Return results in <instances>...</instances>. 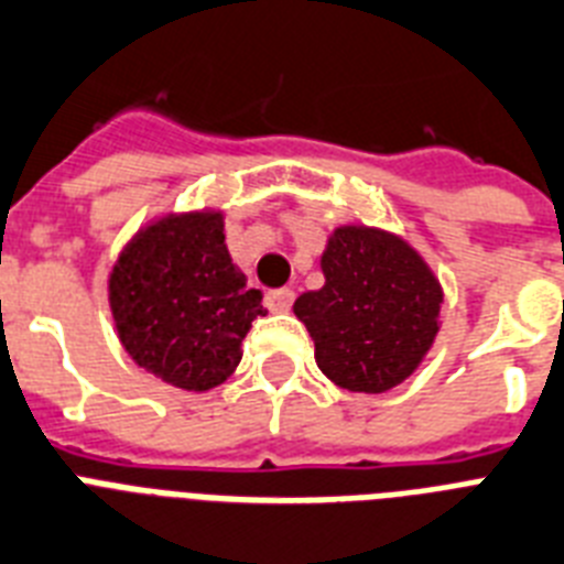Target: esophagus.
Returning a JSON list of instances; mask_svg holds the SVG:
<instances>
[{
  "mask_svg": "<svg viewBox=\"0 0 564 564\" xmlns=\"http://www.w3.org/2000/svg\"><path fill=\"white\" fill-rule=\"evenodd\" d=\"M292 301H295V292H292V290L267 292V306L272 310V313H290Z\"/></svg>",
  "mask_w": 564,
  "mask_h": 564,
  "instance_id": "1",
  "label": "esophagus"
}]
</instances>
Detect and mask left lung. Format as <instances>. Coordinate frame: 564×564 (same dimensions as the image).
<instances>
[{
  "label": "left lung",
  "instance_id": "8db88e82",
  "mask_svg": "<svg viewBox=\"0 0 564 564\" xmlns=\"http://www.w3.org/2000/svg\"><path fill=\"white\" fill-rule=\"evenodd\" d=\"M324 286L295 301L329 382L382 393L420 368L441 329L443 290L416 249L370 226H338L322 254Z\"/></svg>",
  "mask_w": 564,
  "mask_h": 564
}]
</instances>
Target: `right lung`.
Masks as SVG:
<instances>
[{
  "label": "right lung",
  "instance_id": "add662e5",
  "mask_svg": "<svg viewBox=\"0 0 564 564\" xmlns=\"http://www.w3.org/2000/svg\"><path fill=\"white\" fill-rule=\"evenodd\" d=\"M226 246L223 210L164 214L144 226L109 272V310L132 361L182 391L223 386L242 338L263 315Z\"/></svg>",
  "mask_w": 564,
  "mask_h": 564
}]
</instances>
